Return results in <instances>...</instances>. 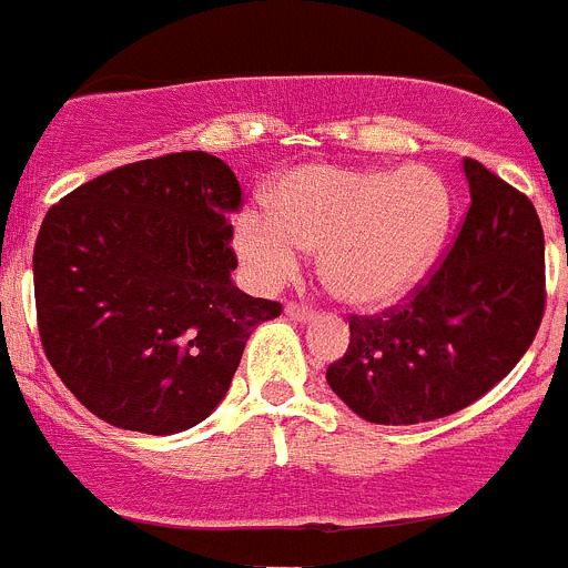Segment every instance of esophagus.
<instances>
[{"label":"esophagus","instance_id":"1","mask_svg":"<svg viewBox=\"0 0 568 568\" xmlns=\"http://www.w3.org/2000/svg\"><path fill=\"white\" fill-rule=\"evenodd\" d=\"M284 315H287L290 321H298V324H307V321L315 318L313 310L301 307V304H293V301H290L287 307H284Z\"/></svg>","mask_w":568,"mask_h":568}]
</instances>
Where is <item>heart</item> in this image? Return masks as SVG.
<instances>
[{
	"label": "heart",
	"mask_w": 568,
	"mask_h": 568,
	"mask_svg": "<svg viewBox=\"0 0 568 568\" xmlns=\"http://www.w3.org/2000/svg\"><path fill=\"white\" fill-rule=\"evenodd\" d=\"M270 215H235L233 250L258 290L295 278L318 253L324 287L358 310L389 307L418 287L444 247L453 199L429 168L304 164L281 175Z\"/></svg>",
	"instance_id": "obj_1"
}]
</instances>
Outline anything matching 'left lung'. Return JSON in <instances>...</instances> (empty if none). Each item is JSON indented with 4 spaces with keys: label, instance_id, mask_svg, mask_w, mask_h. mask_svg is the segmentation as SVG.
I'll return each mask as SVG.
<instances>
[{
    "label": "left lung",
    "instance_id": "obj_1",
    "mask_svg": "<svg viewBox=\"0 0 568 568\" xmlns=\"http://www.w3.org/2000/svg\"><path fill=\"white\" fill-rule=\"evenodd\" d=\"M469 210L438 273L378 318H349L327 369L333 393L369 424L446 418L524 358L544 318V230L524 193L464 159Z\"/></svg>",
    "mask_w": 568,
    "mask_h": 568
}]
</instances>
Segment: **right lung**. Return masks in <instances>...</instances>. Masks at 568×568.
Here are the masks:
<instances>
[{
  "label": "right lung",
  "mask_w": 568,
  "mask_h": 568,
  "mask_svg": "<svg viewBox=\"0 0 568 568\" xmlns=\"http://www.w3.org/2000/svg\"><path fill=\"white\" fill-rule=\"evenodd\" d=\"M233 170L190 150L124 164L50 207L33 247L39 335L62 384L119 429L175 435L227 395L281 304L230 273Z\"/></svg>",
  "instance_id": "obj_1"
}]
</instances>
